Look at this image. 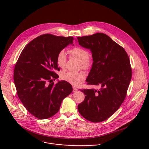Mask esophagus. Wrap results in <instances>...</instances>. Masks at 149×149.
I'll list each match as a JSON object with an SVG mask.
<instances>
[{"label": "esophagus", "instance_id": "1", "mask_svg": "<svg viewBox=\"0 0 149 149\" xmlns=\"http://www.w3.org/2000/svg\"><path fill=\"white\" fill-rule=\"evenodd\" d=\"M77 90H78V89H77V88H75V87H73V89H72V91H73V93H75V92L77 91Z\"/></svg>", "mask_w": 149, "mask_h": 149}]
</instances>
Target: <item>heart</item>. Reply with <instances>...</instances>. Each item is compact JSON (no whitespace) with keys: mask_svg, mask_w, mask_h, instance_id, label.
Masks as SVG:
<instances>
[{"mask_svg":"<svg viewBox=\"0 0 149 149\" xmlns=\"http://www.w3.org/2000/svg\"><path fill=\"white\" fill-rule=\"evenodd\" d=\"M68 52L71 56L76 58L80 62L82 69L88 70L92 67L93 61L90 57L87 50L79 47H75L69 49ZM66 61L67 56L65 52L63 51H61L56 56V63L58 66L62 69H64L65 68ZM61 77L63 80L71 84L73 86H77L84 81L86 78V75L83 72H68L62 74Z\"/></svg>","mask_w":149,"mask_h":149,"instance_id":"b5f03b06","label":"heart"}]
</instances>
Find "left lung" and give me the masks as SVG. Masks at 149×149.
<instances>
[{
  "label": "left lung",
  "instance_id": "obj_1",
  "mask_svg": "<svg viewBox=\"0 0 149 149\" xmlns=\"http://www.w3.org/2000/svg\"><path fill=\"white\" fill-rule=\"evenodd\" d=\"M77 39L81 47L90 49L93 58L86 81L100 87L98 90H80L86 96L78 110L86 120L101 122L111 117L125 98L132 75L129 58L123 47L104 33Z\"/></svg>",
  "mask_w": 149,
  "mask_h": 149
}]
</instances>
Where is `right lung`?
<instances>
[{
  "label": "right lung",
  "instance_id": "obj_1",
  "mask_svg": "<svg viewBox=\"0 0 149 149\" xmlns=\"http://www.w3.org/2000/svg\"><path fill=\"white\" fill-rule=\"evenodd\" d=\"M74 38L44 34L24 48L16 63L13 79L17 94L26 109L39 119H47L56 114L62 100L72 91L65 81L54 84L59 76L58 54Z\"/></svg>",
  "mask_w": 149,
  "mask_h": 149
}]
</instances>
